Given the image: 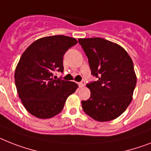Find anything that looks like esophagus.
Wrapping results in <instances>:
<instances>
[{
  "label": "esophagus",
  "instance_id": "esophagus-1",
  "mask_svg": "<svg viewBox=\"0 0 151 151\" xmlns=\"http://www.w3.org/2000/svg\"><path fill=\"white\" fill-rule=\"evenodd\" d=\"M85 84H86V83H85V81H82L81 83H78V86H79V87H80V88H82V87L84 86Z\"/></svg>",
  "mask_w": 151,
  "mask_h": 151
}]
</instances>
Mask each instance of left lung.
Returning a JSON list of instances; mask_svg holds the SVG:
<instances>
[{
    "instance_id": "left-lung-1",
    "label": "left lung",
    "mask_w": 151,
    "mask_h": 151,
    "mask_svg": "<svg viewBox=\"0 0 151 151\" xmlns=\"http://www.w3.org/2000/svg\"><path fill=\"white\" fill-rule=\"evenodd\" d=\"M98 80L88 83L91 95L82 101L84 112L99 122L119 117L131 103L137 84L134 63L119 45L101 38H78Z\"/></svg>"
}]
</instances>
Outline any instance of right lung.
<instances>
[{
	"label": "right lung",
	"instance_id": "1",
	"mask_svg": "<svg viewBox=\"0 0 151 151\" xmlns=\"http://www.w3.org/2000/svg\"><path fill=\"white\" fill-rule=\"evenodd\" d=\"M77 40L52 35L36 40L23 52L14 72L18 96L27 111L39 119L58 115L71 94L78 89L73 82L52 78L63 72V55Z\"/></svg>",
	"mask_w": 151,
	"mask_h": 151
}]
</instances>
